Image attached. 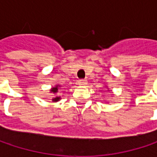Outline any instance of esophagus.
<instances>
[{"mask_svg": "<svg viewBox=\"0 0 157 157\" xmlns=\"http://www.w3.org/2000/svg\"><path fill=\"white\" fill-rule=\"evenodd\" d=\"M86 83H87V81H86V79H79V80H78V85H79V86H86Z\"/></svg>", "mask_w": 157, "mask_h": 157, "instance_id": "obj_1", "label": "esophagus"}]
</instances>
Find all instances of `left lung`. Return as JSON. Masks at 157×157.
Wrapping results in <instances>:
<instances>
[{"instance_id": "1", "label": "left lung", "mask_w": 157, "mask_h": 157, "mask_svg": "<svg viewBox=\"0 0 157 157\" xmlns=\"http://www.w3.org/2000/svg\"><path fill=\"white\" fill-rule=\"evenodd\" d=\"M106 88H107V87H106ZM107 91H109V90H108V88H107Z\"/></svg>"}]
</instances>
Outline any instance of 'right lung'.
<instances>
[{"mask_svg":"<svg viewBox=\"0 0 157 157\" xmlns=\"http://www.w3.org/2000/svg\"><path fill=\"white\" fill-rule=\"evenodd\" d=\"M61 87H62V86H61L60 85H56L55 86H53V87L51 88L50 93L53 95V98L52 99V102H57V101H59V100H61V97L57 94L58 91H60V90L62 89Z\"/></svg>","mask_w":157,"mask_h":157,"instance_id":"1","label":"right lung"}]
</instances>
